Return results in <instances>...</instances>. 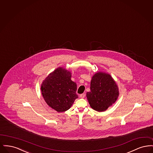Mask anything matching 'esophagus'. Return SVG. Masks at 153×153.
Wrapping results in <instances>:
<instances>
[{
    "instance_id": "obj_1",
    "label": "esophagus",
    "mask_w": 153,
    "mask_h": 153,
    "mask_svg": "<svg viewBox=\"0 0 153 153\" xmlns=\"http://www.w3.org/2000/svg\"><path fill=\"white\" fill-rule=\"evenodd\" d=\"M85 96V94H81V95H80V97L82 98V99L84 98Z\"/></svg>"
}]
</instances>
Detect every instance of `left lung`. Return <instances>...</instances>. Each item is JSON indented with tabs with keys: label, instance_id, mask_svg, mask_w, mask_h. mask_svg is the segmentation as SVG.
<instances>
[{
	"label": "left lung",
	"instance_id": "1",
	"mask_svg": "<svg viewBox=\"0 0 153 153\" xmlns=\"http://www.w3.org/2000/svg\"><path fill=\"white\" fill-rule=\"evenodd\" d=\"M87 97L91 107L98 112L106 111L117 101L119 95L116 81L108 73L97 72L91 81Z\"/></svg>",
	"mask_w": 153,
	"mask_h": 153
}]
</instances>
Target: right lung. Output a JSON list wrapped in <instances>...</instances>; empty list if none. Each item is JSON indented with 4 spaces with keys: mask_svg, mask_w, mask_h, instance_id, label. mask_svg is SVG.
Segmentation results:
<instances>
[{
    "mask_svg": "<svg viewBox=\"0 0 153 153\" xmlns=\"http://www.w3.org/2000/svg\"><path fill=\"white\" fill-rule=\"evenodd\" d=\"M72 73L63 67H58L42 81L41 90L47 104L58 112L69 109L77 99V84L71 80Z\"/></svg>",
    "mask_w": 153,
    "mask_h": 153,
    "instance_id": "add662e5",
    "label": "right lung"
}]
</instances>
